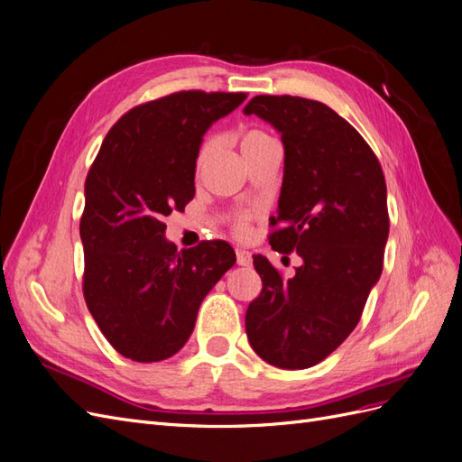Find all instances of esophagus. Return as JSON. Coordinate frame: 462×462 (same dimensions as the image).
<instances>
[{
    "label": "esophagus",
    "mask_w": 462,
    "mask_h": 462,
    "mask_svg": "<svg viewBox=\"0 0 462 462\" xmlns=\"http://www.w3.org/2000/svg\"><path fill=\"white\" fill-rule=\"evenodd\" d=\"M235 254H236V263H239V265H250V263H253V254H250L246 248H236Z\"/></svg>",
    "instance_id": "34e87169"
}]
</instances>
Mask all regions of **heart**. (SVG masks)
Segmentation results:
<instances>
[{
    "instance_id": "1",
    "label": "heart",
    "mask_w": 462,
    "mask_h": 462,
    "mask_svg": "<svg viewBox=\"0 0 462 462\" xmlns=\"http://www.w3.org/2000/svg\"><path fill=\"white\" fill-rule=\"evenodd\" d=\"M275 143L270 134H265L260 129H243L239 134H236V144H239V150L243 153V158L246 160L248 156H253L258 150H262L263 146H268ZM217 150V143L216 138H208V141L202 144L200 152H199V158H197V171L202 173L206 170V165L209 163V160L214 158V153ZM236 233H245L246 231V219L239 217L236 219V226H235Z\"/></svg>"
}]
</instances>
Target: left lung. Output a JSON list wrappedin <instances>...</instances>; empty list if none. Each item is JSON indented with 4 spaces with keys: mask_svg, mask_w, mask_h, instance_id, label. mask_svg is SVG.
Wrapping results in <instances>:
<instances>
[{
    "mask_svg": "<svg viewBox=\"0 0 462 462\" xmlns=\"http://www.w3.org/2000/svg\"><path fill=\"white\" fill-rule=\"evenodd\" d=\"M282 134L285 148L277 253L302 265L283 279L254 256L262 292L248 304L250 346L268 365L310 368L356 328L383 268L389 235L382 165L365 138L331 107L299 96H254L243 109Z\"/></svg>",
    "mask_w": 462,
    "mask_h": 462,
    "instance_id": "8db88e82",
    "label": "left lung"
}]
</instances>
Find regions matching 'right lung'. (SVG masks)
Wrapping results in <instances>:
<instances>
[{"mask_svg":"<svg viewBox=\"0 0 462 462\" xmlns=\"http://www.w3.org/2000/svg\"><path fill=\"white\" fill-rule=\"evenodd\" d=\"M245 100V92H175L133 107L104 138L85 183L82 289L123 356L160 362L179 353L204 297L236 262L226 241L177 250L163 217L194 197L206 131Z\"/></svg>","mask_w":462,"mask_h":462,"instance_id":"add662e5","label":"right lung"}]
</instances>
